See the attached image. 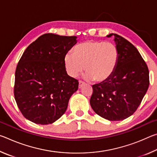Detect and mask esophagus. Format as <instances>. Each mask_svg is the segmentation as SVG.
I'll list each match as a JSON object with an SVG mask.
<instances>
[{
    "mask_svg": "<svg viewBox=\"0 0 157 157\" xmlns=\"http://www.w3.org/2000/svg\"><path fill=\"white\" fill-rule=\"evenodd\" d=\"M84 85V82H82V81H79V89H81L82 86H83Z\"/></svg>",
    "mask_w": 157,
    "mask_h": 157,
    "instance_id": "esophagus-1",
    "label": "esophagus"
}]
</instances>
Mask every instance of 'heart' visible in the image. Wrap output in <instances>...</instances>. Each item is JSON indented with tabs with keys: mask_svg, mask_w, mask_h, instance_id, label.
I'll list each match as a JSON object with an SVG mask.
<instances>
[{
	"mask_svg": "<svg viewBox=\"0 0 157 157\" xmlns=\"http://www.w3.org/2000/svg\"><path fill=\"white\" fill-rule=\"evenodd\" d=\"M119 58L118 48L110 42L87 41L74 48L73 55L64 57L66 71L76 78L82 71L87 72L86 78L103 82L109 79L116 70Z\"/></svg>",
	"mask_w": 157,
	"mask_h": 157,
	"instance_id": "heart-1",
	"label": "heart"
}]
</instances>
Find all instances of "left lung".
I'll return each mask as SVG.
<instances>
[{
	"instance_id": "obj_1",
	"label": "left lung",
	"mask_w": 157,
	"mask_h": 157,
	"mask_svg": "<svg viewBox=\"0 0 157 157\" xmlns=\"http://www.w3.org/2000/svg\"><path fill=\"white\" fill-rule=\"evenodd\" d=\"M114 36L118 64L107 81L93 85L90 105L95 113L110 121H123L134 113L147 92L150 80L147 66L136 48L123 36Z\"/></svg>"
}]
</instances>
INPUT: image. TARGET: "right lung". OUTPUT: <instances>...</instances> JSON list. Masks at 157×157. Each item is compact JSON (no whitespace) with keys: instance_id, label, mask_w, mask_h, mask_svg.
Masks as SVG:
<instances>
[{"instance_id":"obj_1","label":"right lung","mask_w":157,"mask_h":157,"mask_svg":"<svg viewBox=\"0 0 157 157\" xmlns=\"http://www.w3.org/2000/svg\"><path fill=\"white\" fill-rule=\"evenodd\" d=\"M77 36L48 33L39 36L23 52L15 72L14 94L26 119L48 124L66 111L79 82L66 71L64 57Z\"/></svg>"}]
</instances>
